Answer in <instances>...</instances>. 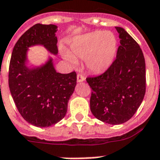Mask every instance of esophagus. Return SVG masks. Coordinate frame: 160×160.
I'll return each instance as SVG.
<instances>
[{
  "label": "esophagus",
  "instance_id": "esophagus-1",
  "mask_svg": "<svg viewBox=\"0 0 160 160\" xmlns=\"http://www.w3.org/2000/svg\"><path fill=\"white\" fill-rule=\"evenodd\" d=\"M84 80H85V78H84V76H83L82 73H78V75H77L78 82H83Z\"/></svg>",
  "mask_w": 160,
  "mask_h": 160
}]
</instances>
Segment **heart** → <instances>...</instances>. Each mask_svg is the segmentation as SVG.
I'll list each match as a JSON object with an SVG mask.
<instances>
[{
  "label": "heart",
  "instance_id": "1",
  "mask_svg": "<svg viewBox=\"0 0 160 160\" xmlns=\"http://www.w3.org/2000/svg\"><path fill=\"white\" fill-rule=\"evenodd\" d=\"M118 48L116 36L109 31H96L77 38L71 50L74 56L86 59V64L92 72H101L113 63ZM65 58L71 64H77L72 55L66 54Z\"/></svg>",
  "mask_w": 160,
  "mask_h": 160
}]
</instances>
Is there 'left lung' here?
<instances>
[{"instance_id": "left-lung-1", "label": "left lung", "mask_w": 160, "mask_h": 160, "mask_svg": "<svg viewBox=\"0 0 160 160\" xmlns=\"http://www.w3.org/2000/svg\"><path fill=\"white\" fill-rule=\"evenodd\" d=\"M115 28L120 39L116 59L102 74L87 78L92 91V114L113 125L128 121L146 93V63L142 49L122 28Z\"/></svg>"}]
</instances>
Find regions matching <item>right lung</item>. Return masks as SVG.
<instances>
[{
	"label": "right lung",
	"mask_w": 160,
	"mask_h": 160,
	"mask_svg": "<svg viewBox=\"0 0 160 160\" xmlns=\"http://www.w3.org/2000/svg\"><path fill=\"white\" fill-rule=\"evenodd\" d=\"M57 26L37 23L14 45L9 68V88L21 116L28 122L47 128L64 118L77 84L76 72L59 73L52 59L38 67L27 66L28 47L41 45L57 55Z\"/></svg>",
	"instance_id": "obj_1"
}]
</instances>
